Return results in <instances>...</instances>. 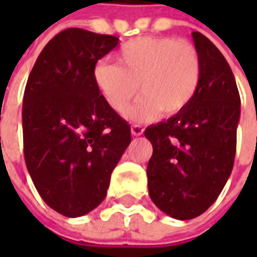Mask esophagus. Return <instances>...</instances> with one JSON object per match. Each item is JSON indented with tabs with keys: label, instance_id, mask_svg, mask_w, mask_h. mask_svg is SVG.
<instances>
[{
	"label": "esophagus",
	"instance_id": "34e87169",
	"mask_svg": "<svg viewBox=\"0 0 257 257\" xmlns=\"http://www.w3.org/2000/svg\"><path fill=\"white\" fill-rule=\"evenodd\" d=\"M143 133H144V128L142 127V125H137V124H133V125H132V134H133V136L137 137V136H142Z\"/></svg>",
	"mask_w": 257,
	"mask_h": 257
}]
</instances>
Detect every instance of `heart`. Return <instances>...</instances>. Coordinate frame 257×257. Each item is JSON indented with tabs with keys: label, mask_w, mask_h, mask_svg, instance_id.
Returning a JSON list of instances; mask_svg holds the SVG:
<instances>
[{
	"label": "heart",
	"mask_w": 257,
	"mask_h": 257,
	"mask_svg": "<svg viewBox=\"0 0 257 257\" xmlns=\"http://www.w3.org/2000/svg\"><path fill=\"white\" fill-rule=\"evenodd\" d=\"M95 87L115 113L124 114L139 93L142 98L130 111L136 121L153 120L163 113H183L197 95L202 60L197 48L174 37H140L121 45L117 64L100 61L94 67Z\"/></svg>",
	"instance_id": "obj_1"
}]
</instances>
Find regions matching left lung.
Here are the masks:
<instances>
[{
	"label": "left lung",
	"mask_w": 257,
	"mask_h": 257,
	"mask_svg": "<svg viewBox=\"0 0 257 257\" xmlns=\"http://www.w3.org/2000/svg\"><path fill=\"white\" fill-rule=\"evenodd\" d=\"M202 60V81L193 103L167 121L146 128L153 144L147 164L149 194L179 220L204 213L232 173L240 95L230 65L212 41L193 33Z\"/></svg>",
	"instance_id": "1"
}]
</instances>
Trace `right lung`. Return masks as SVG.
Wrapping results in <instances>:
<instances>
[{
    "label": "right lung",
    "mask_w": 257,
    "mask_h": 257,
    "mask_svg": "<svg viewBox=\"0 0 257 257\" xmlns=\"http://www.w3.org/2000/svg\"><path fill=\"white\" fill-rule=\"evenodd\" d=\"M118 38L67 28L48 41L23 98L24 157L37 192L67 217L103 202L132 142L130 125L95 87L94 67Z\"/></svg>",
    "instance_id": "obj_1"
}]
</instances>
